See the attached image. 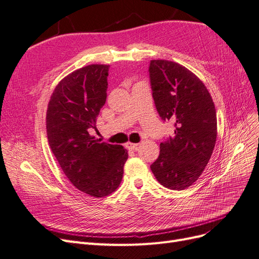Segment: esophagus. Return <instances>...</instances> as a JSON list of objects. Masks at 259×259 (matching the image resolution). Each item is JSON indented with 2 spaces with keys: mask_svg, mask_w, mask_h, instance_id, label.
Wrapping results in <instances>:
<instances>
[{
  "mask_svg": "<svg viewBox=\"0 0 259 259\" xmlns=\"http://www.w3.org/2000/svg\"><path fill=\"white\" fill-rule=\"evenodd\" d=\"M125 148L128 149V150H136L138 148V144H134V143H126L125 144Z\"/></svg>",
  "mask_w": 259,
  "mask_h": 259,
  "instance_id": "34e87169",
  "label": "esophagus"
}]
</instances>
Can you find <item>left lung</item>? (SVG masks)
Here are the masks:
<instances>
[{
  "label": "left lung",
  "mask_w": 259,
  "mask_h": 259,
  "mask_svg": "<svg viewBox=\"0 0 259 259\" xmlns=\"http://www.w3.org/2000/svg\"><path fill=\"white\" fill-rule=\"evenodd\" d=\"M149 75L156 111L175 125L174 137L160 144V155L150 168L162 186L184 190L197 182L213 153L215 105L199 77L177 62L151 60Z\"/></svg>",
  "instance_id": "left-lung-1"
}]
</instances>
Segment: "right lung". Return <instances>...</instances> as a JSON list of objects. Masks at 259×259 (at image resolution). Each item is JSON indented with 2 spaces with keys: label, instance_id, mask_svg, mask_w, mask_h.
I'll use <instances>...</instances> for the list:
<instances>
[{
  "label": "right lung",
  "instance_id": "right-lung-1",
  "mask_svg": "<svg viewBox=\"0 0 259 259\" xmlns=\"http://www.w3.org/2000/svg\"><path fill=\"white\" fill-rule=\"evenodd\" d=\"M108 65H90L62 79L54 90L46 112L51 150L71 184L95 198L120 186L127 150L91 136L106 103Z\"/></svg>",
  "mask_w": 259,
  "mask_h": 259
}]
</instances>
